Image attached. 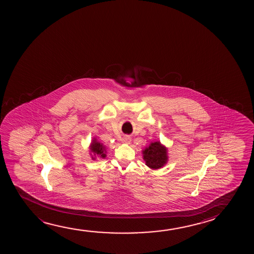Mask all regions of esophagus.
<instances>
[{
    "label": "esophagus",
    "mask_w": 254,
    "mask_h": 254,
    "mask_svg": "<svg viewBox=\"0 0 254 254\" xmlns=\"http://www.w3.org/2000/svg\"><path fill=\"white\" fill-rule=\"evenodd\" d=\"M130 141H131V139H130L129 137H125V138L123 139V142L129 143Z\"/></svg>",
    "instance_id": "1"
}]
</instances>
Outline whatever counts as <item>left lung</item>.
Returning a JSON list of instances; mask_svg holds the SVG:
<instances>
[{
  "mask_svg": "<svg viewBox=\"0 0 254 254\" xmlns=\"http://www.w3.org/2000/svg\"><path fill=\"white\" fill-rule=\"evenodd\" d=\"M143 159L150 168H160L167 163V148L159 141L151 143L150 146L143 151Z\"/></svg>",
  "mask_w": 254,
  "mask_h": 254,
  "instance_id": "8db88e82",
  "label": "left lung"
}]
</instances>
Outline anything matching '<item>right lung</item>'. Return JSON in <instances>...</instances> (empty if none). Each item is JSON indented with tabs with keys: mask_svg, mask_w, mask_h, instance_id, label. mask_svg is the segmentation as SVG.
<instances>
[{
	"mask_svg": "<svg viewBox=\"0 0 254 254\" xmlns=\"http://www.w3.org/2000/svg\"><path fill=\"white\" fill-rule=\"evenodd\" d=\"M91 152H93L94 153V155H99V156L102 157V158H105L106 157V154H105V146L101 144L100 142H98L96 139H94L93 141H92V144H91L90 146ZM94 158L93 157V160H94Z\"/></svg>",
	"mask_w": 254,
	"mask_h": 254,
	"instance_id": "add662e5",
	"label": "right lung"
}]
</instances>
